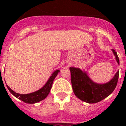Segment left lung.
<instances>
[{
	"label": "left lung",
	"instance_id": "obj_1",
	"mask_svg": "<svg viewBox=\"0 0 126 126\" xmlns=\"http://www.w3.org/2000/svg\"><path fill=\"white\" fill-rule=\"evenodd\" d=\"M112 52L119 65L117 53L114 49H112ZM70 70L74 94L80 100L88 103H98L111 94L117 86L119 79V71H117L110 81L105 83H99L92 81L86 71L74 67H70Z\"/></svg>",
	"mask_w": 126,
	"mask_h": 126
}]
</instances>
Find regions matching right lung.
Instances as JSON below:
<instances>
[{"label":"right lung","mask_w":126,"mask_h":126,"mask_svg":"<svg viewBox=\"0 0 126 126\" xmlns=\"http://www.w3.org/2000/svg\"><path fill=\"white\" fill-rule=\"evenodd\" d=\"M59 72V70H55L52 73V75L50 76V77L49 78V79L46 82V83L41 89H39L37 91L32 92V93L22 94H19V93L15 92L14 90H12L11 88H9L8 85H7V87L8 88L9 92H11L13 95L15 97H16V98H18V99L23 101V102L26 103H31V104L36 103H38L42 101V100L45 99L49 93L50 92V90L52 88L53 81H54V79L56 78L57 74H58V73Z\"/></svg>","instance_id":"add662e5"}]
</instances>
